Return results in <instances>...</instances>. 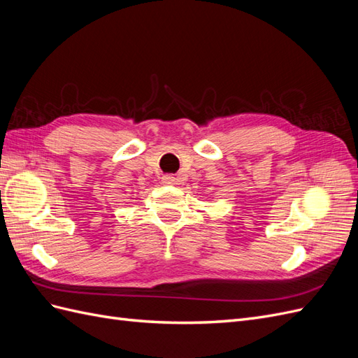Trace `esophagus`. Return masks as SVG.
I'll list each match as a JSON object with an SVG mask.
<instances>
[{"mask_svg":"<svg viewBox=\"0 0 358 358\" xmlns=\"http://www.w3.org/2000/svg\"><path fill=\"white\" fill-rule=\"evenodd\" d=\"M162 183H166V185H175L176 178L173 175H164L162 176Z\"/></svg>","mask_w":358,"mask_h":358,"instance_id":"obj_1","label":"esophagus"}]
</instances>
